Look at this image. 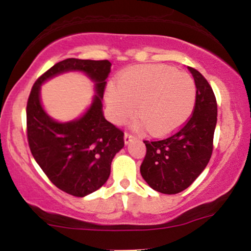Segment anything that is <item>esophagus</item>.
Here are the masks:
<instances>
[{"mask_svg":"<svg viewBox=\"0 0 251 251\" xmlns=\"http://www.w3.org/2000/svg\"><path fill=\"white\" fill-rule=\"evenodd\" d=\"M124 139H125V144H128L131 140L135 139V137L133 134L131 133H127V132H125V134H124Z\"/></svg>","mask_w":251,"mask_h":251,"instance_id":"1","label":"esophagus"}]
</instances>
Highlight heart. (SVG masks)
<instances>
[{"label": "heart", "instance_id": "1", "mask_svg": "<svg viewBox=\"0 0 251 251\" xmlns=\"http://www.w3.org/2000/svg\"><path fill=\"white\" fill-rule=\"evenodd\" d=\"M108 114L114 123H125L137 111L150 133L168 134L191 116L196 85L189 74L166 66L132 68L108 83L105 91Z\"/></svg>", "mask_w": 251, "mask_h": 251}]
</instances>
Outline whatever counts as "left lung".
<instances>
[{
  "mask_svg": "<svg viewBox=\"0 0 251 251\" xmlns=\"http://www.w3.org/2000/svg\"><path fill=\"white\" fill-rule=\"evenodd\" d=\"M188 70L197 88L191 118L166 139L144 140L146 155L140 174L152 189L166 195L188 189L206 168L212 153L217 102L205 77L195 68Z\"/></svg>",
  "mask_w": 251,
  "mask_h": 251,
  "instance_id": "obj_1",
  "label": "left lung"
}]
</instances>
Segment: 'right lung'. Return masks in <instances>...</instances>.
<instances>
[{"instance_id":"1","label":"right lung","mask_w":251,"mask_h":251,"mask_svg":"<svg viewBox=\"0 0 251 251\" xmlns=\"http://www.w3.org/2000/svg\"><path fill=\"white\" fill-rule=\"evenodd\" d=\"M111 62L66 59L55 63L34 83L27 102V135L34 159L56 188L85 197L106 183L114 155L124 148V132L103 117L102 98ZM81 71L95 82L92 103L81 117L61 123L43 108L41 86L47 79Z\"/></svg>"}]
</instances>
